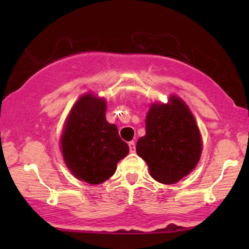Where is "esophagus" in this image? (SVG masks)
I'll return each mask as SVG.
<instances>
[{"label": "esophagus", "instance_id": "obj_1", "mask_svg": "<svg viewBox=\"0 0 249 249\" xmlns=\"http://www.w3.org/2000/svg\"><path fill=\"white\" fill-rule=\"evenodd\" d=\"M129 151H130V153H135L136 152V144H135V142H129Z\"/></svg>", "mask_w": 249, "mask_h": 249}]
</instances>
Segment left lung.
<instances>
[{
  "mask_svg": "<svg viewBox=\"0 0 249 249\" xmlns=\"http://www.w3.org/2000/svg\"><path fill=\"white\" fill-rule=\"evenodd\" d=\"M146 134L136 152L147 163L156 181L178 182L195 169L202 154L198 125L189 107L178 96L169 103H153L146 115Z\"/></svg>",
  "mask_w": 249,
  "mask_h": 249,
  "instance_id": "left-lung-1",
  "label": "left lung"
}]
</instances>
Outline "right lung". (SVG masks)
<instances>
[{
  "label": "right lung",
  "instance_id": "1",
  "mask_svg": "<svg viewBox=\"0 0 249 249\" xmlns=\"http://www.w3.org/2000/svg\"><path fill=\"white\" fill-rule=\"evenodd\" d=\"M107 101L87 93L71 108L61 135L64 162L77 179L98 185L113 176L129 146L105 118Z\"/></svg>",
  "mask_w": 249,
  "mask_h": 249
}]
</instances>
